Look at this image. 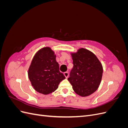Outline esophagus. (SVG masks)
I'll return each mask as SVG.
<instances>
[{"instance_id":"34e87169","label":"esophagus","mask_w":128,"mask_h":128,"mask_svg":"<svg viewBox=\"0 0 128 128\" xmlns=\"http://www.w3.org/2000/svg\"><path fill=\"white\" fill-rule=\"evenodd\" d=\"M64 75L65 77H66V78H68V76H69V73H68V72H64Z\"/></svg>"}]
</instances>
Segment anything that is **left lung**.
Segmentation results:
<instances>
[{"label": "left lung", "instance_id": "left-lung-1", "mask_svg": "<svg viewBox=\"0 0 128 128\" xmlns=\"http://www.w3.org/2000/svg\"><path fill=\"white\" fill-rule=\"evenodd\" d=\"M73 68L68 78L74 91L82 96H86L97 90L101 82L103 68L94 53L83 48L72 53Z\"/></svg>", "mask_w": 128, "mask_h": 128}]
</instances>
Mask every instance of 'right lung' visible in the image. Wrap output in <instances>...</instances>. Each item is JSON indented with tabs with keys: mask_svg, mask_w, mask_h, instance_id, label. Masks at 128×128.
Returning a JSON list of instances; mask_svg holds the SVG:
<instances>
[{
	"mask_svg": "<svg viewBox=\"0 0 128 128\" xmlns=\"http://www.w3.org/2000/svg\"><path fill=\"white\" fill-rule=\"evenodd\" d=\"M28 77L34 89L43 94L55 91L66 77L59 70L56 56L50 48L40 50L34 56L28 70Z\"/></svg>",
	"mask_w": 128,
	"mask_h": 128,
	"instance_id": "right-lung-1",
	"label": "right lung"
}]
</instances>
